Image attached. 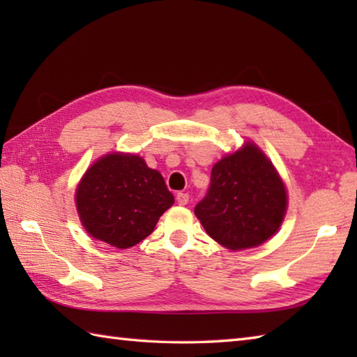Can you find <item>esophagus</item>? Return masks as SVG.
<instances>
[{
  "label": "esophagus",
  "instance_id": "obj_1",
  "mask_svg": "<svg viewBox=\"0 0 357 357\" xmlns=\"http://www.w3.org/2000/svg\"><path fill=\"white\" fill-rule=\"evenodd\" d=\"M188 193H184V192H181V193H178L176 195V201H178V204L179 206H187L188 204Z\"/></svg>",
  "mask_w": 357,
  "mask_h": 357
}]
</instances>
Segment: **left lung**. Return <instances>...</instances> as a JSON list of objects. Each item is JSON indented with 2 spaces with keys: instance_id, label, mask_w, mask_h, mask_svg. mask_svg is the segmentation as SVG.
<instances>
[{
  "instance_id": "obj_1",
  "label": "left lung",
  "mask_w": 357,
  "mask_h": 357,
  "mask_svg": "<svg viewBox=\"0 0 357 357\" xmlns=\"http://www.w3.org/2000/svg\"><path fill=\"white\" fill-rule=\"evenodd\" d=\"M285 210L282 181L262 151L248 142L213 165L208 190L196 204L195 215L210 238L242 250L267 241Z\"/></svg>"
}]
</instances>
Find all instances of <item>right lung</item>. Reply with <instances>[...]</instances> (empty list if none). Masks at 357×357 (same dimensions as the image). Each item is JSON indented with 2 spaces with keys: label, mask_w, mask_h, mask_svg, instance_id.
Returning <instances> with one entry per match:
<instances>
[{
  "label": "right lung",
  "mask_w": 357,
  "mask_h": 357,
  "mask_svg": "<svg viewBox=\"0 0 357 357\" xmlns=\"http://www.w3.org/2000/svg\"><path fill=\"white\" fill-rule=\"evenodd\" d=\"M173 202L161 173L136 155L101 158L77 190L78 213L87 233L116 248L146 239Z\"/></svg>",
  "instance_id": "1"
}]
</instances>
